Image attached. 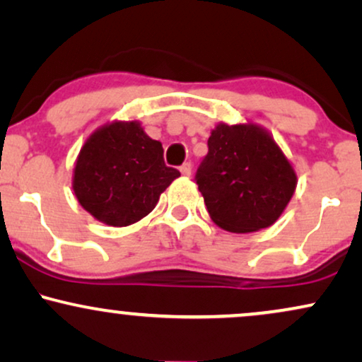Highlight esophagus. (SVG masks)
<instances>
[{"label": "esophagus", "instance_id": "1", "mask_svg": "<svg viewBox=\"0 0 362 362\" xmlns=\"http://www.w3.org/2000/svg\"><path fill=\"white\" fill-rule=\"evenodd\" d=\"M180 173L184 177H189L190 173H192V163L190 162H187V163H184V165L180 167Z\"/></svg>", "mask_w": 362, "mask_h": 362}]
</instances>
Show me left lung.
Masks as SVG:
<instances>
[{
	"instance_id": "8db88e82",
	"label": "left lung",
	"mask_w": 362,
	"mask_h": 362,
	"mask_svg": "<svg viewBox=\"0 0 362 362\" xmlns=\"http://www.w3.org/2000/svg\"><path fill=\"white\" fill-rule=\"evenodd\" d=\"M195 180L210 218L247 234L272 226L294 195L297 175L267 130L254 123H218Z\"/></svg>"
}]
</instances>
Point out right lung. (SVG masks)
<instances>
[{
  "label": "right lung",
  "mask_w": 362,
  "mask_h": 362,
  "mask_svg": "<svg viewBox=\"0 0 362 362\" xmlns=\"http://www.w3.org/2000/svg\"><path fill=\"white\" fill-rule=\"evenodd\" d=\"M177 177L180 172L163 162L162 144L150 139L139 122H112L81 147L73 190L97 221L125 227L152 212Z\"/></svg>",
  "instance_id": "right-lung-1"
}]
</instances>
